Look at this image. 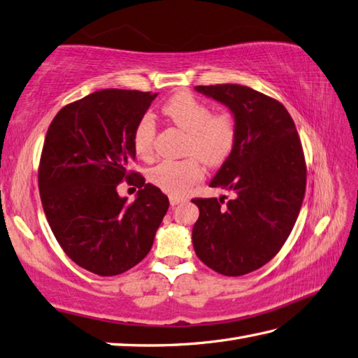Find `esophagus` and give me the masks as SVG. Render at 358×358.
Listing matches in <instances>:
<instances>
[{
	"label": "esophagus",
	"instance_id": "1",
	"mask_svg": "<svg viewBox=\"0 0 358 358\" xmlns=\"http://www.w3.org/2000/svg\"><path fill=\"white\" fill-rule=\"evenodd\" d=\"M185 200H186L185 197H177V195H171V197H169V201H171L172 206L180 205V203H183Z\"/></svg>",
	"mask_w": 358,
	"mask_h": 358
}]
</instances>
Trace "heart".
Masks as SVG:
<instances>
[{
    "label": "heart",
    "mask_w": 358,
    "mask_h": 358,
    "mask_svg": "<svg viewBox=\"0 0 358 358\" xmlns=\"http://www.w3.org/2000/svg\"><path fill=\"white\" fill-rule=\"evenodd\" d=\"M163 113L189 133L185 153L178 161H161L149 171V181L171 195H183L203 178V166H220L233 153L237 141V121L229 111L213 113L211 105L191 93H178L163 105ZM157 125L150 115L139 119L133 131V145L139 158L155 155Z\"/></svg>",
    "instance_id": "heart-1"
}]
</instances>
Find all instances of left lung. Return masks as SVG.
I'll use <instances>...</instances> for the list:
<instances>
[{
    "label": "left lung",
    "mask_w": 358,
    "mask_h": 358,
    "mask_svg": "<svg viewBox=\"0 0 358 358\" xmlns=\"http://www.w3.org/2000/svg\"><path fill=\"white\" fill-rule=\"evenodd\" d=\"M225 103L237 121L233 153L211 181L234 195L192 199L200 209L192 229L195 255L225 276H242L275 257L290 236L306 194L307 167L289 111L259 91L225 83L199 85Z\"/></svg>",
    "instance_id": "obj_1"
}]
</instances>
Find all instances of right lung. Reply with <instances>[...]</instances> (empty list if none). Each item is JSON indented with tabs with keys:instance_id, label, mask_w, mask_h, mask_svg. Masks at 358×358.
<instances>
[{
	"instance_id": "right-lung-1",
	"label": "right lung",
	"mask_w": 358,
	"mask_h": 358,
	"mask_svg": "<svg viewBox=\"0 0 358 358\" xmlns=\"http://www.w3.org/2000/svg\"><path fill=\"white\" fill-rule=\"evenodd\" d=\"M158 93L102 90L63 107L49 125L38 189L49 227L66 256L99 276H116L149 253L169 208L161 189L130 171L133 131ZM140 191L129 203L115 187Z\"/></svg>"
}]
</instances>
